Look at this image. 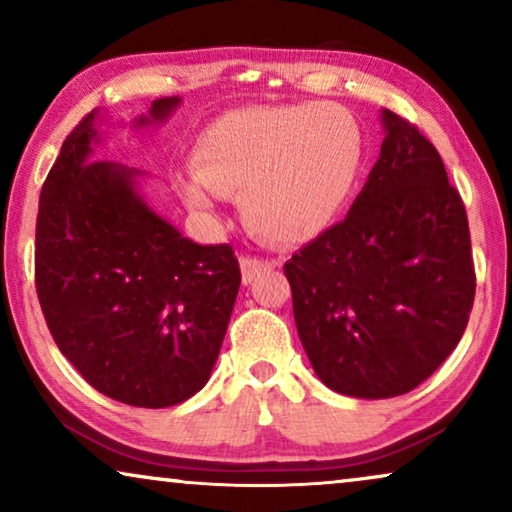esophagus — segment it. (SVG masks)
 <instances>
[{
    "label": "esophagus",
    "instance_id": "1",
    "mask_svg": "<svg viewBox=\"0 0 512 512\" xmlns=\"http://www.w3.org/2000/svg\"><path fill=\"white\" fill-rule=\"evenodd\" d=\"M240 268H242V282L251 284L258 275H261V272L270 270L272 263L263 261V258H256V256H242L240 258Z\"/></svg>",
    "mask_w": 512,
    "mask_h": 512
}]
</instances>
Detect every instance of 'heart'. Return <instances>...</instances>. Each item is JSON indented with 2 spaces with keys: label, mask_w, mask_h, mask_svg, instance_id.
Returning a JSON list of instances; mask_svg holds the SVG:
<instances>
[{
  "label": "heart",
  "mask_w": 512,
  "mask_h": 512,
  "mask_svg": "<svg viewBox=\"0 0 512 512\" xmlns=\"http://www.w3.org/2000/svg\"><path fill=\"white\" fill-rule=\"evenodd\" d=\"M363 158L359 123L338 104L235 109L209 123L195 146L188 202L214 212L240 191L251 233L296 244L331 226Z\"/></svg>",
  "instance_id": "obj_1"
}]
</instances>
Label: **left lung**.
Segmentation results:
<instances>
[{
    "label": "left lung",
    "mask_w": 512,
    "mask_h": 512,
    "mask_svg": "<svg viewBox=\"0 0 512 512\" xmlns=\"http://www.w3.org/2000/svg\"><path fill=\"white\" fill-rule=\"evenodd\" d=\"M380 158L345 221L284 263L314 373L354 398L422 384L459 345L475 298L466 207L440 153L382 109Z\"/></svg>",
    "instance_id": "left-lung-1"
}]
</instances>
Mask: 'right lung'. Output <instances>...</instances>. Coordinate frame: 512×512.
Returning a JSON list of instances; mask_svg holds the SVG:
<instances>
[{
	"mask_svg": "<svg viewBox=\"0 0 512 512\" xmlns=\"http://www.w3.org/2000/svg\"><path fill=\"white\" fill-rule=\"evenodd\" d=\"M179 97L135 125L163 123ZM93 109L62 142L39 195L34 284L48 331L90 387L170 408L205 387L242 275L230 244L202 247L153 212L142 172L93 158Z\"/></svg>",
	"mask_w": 512,
	"mask_h": 512,
	"instance_id": "right-lung-1",
	"label": "right lung"
}]
</instances>
